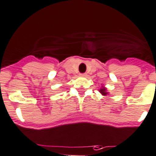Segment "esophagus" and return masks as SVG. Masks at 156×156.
I'll use <instances>...</instances> for the list:
<instances>
[{"label":"esophagus","mask_w":156,"mask_h":156,"mask_svg":"<svg viewBox=\"0 0 156 156\" xmlns=\"http://www.w3.org/2000/svg\"><path fill=\"white\" fill-rule=\"evenodd\" d=\"M80 76H87V73H81Z\"/></svg>","instance_id":"1"}]
</instances>
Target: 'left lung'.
Masks as SVG:
<instances>
[{
	"label": "left lung",
	"instance_id": "obj_1",
	"mask_svg": "<svg viewBox=\"0 0 156 156\" xmlns=\"http://www.w3.org/2000/svg\"><path fill=\"white\" fill-rule=\"evenodd\" d=\"M99 92H100V93H101L102 95H103V96H106V95L108 94L107 90H106V89L104 87H102V88L99 90Z\"/></svg>",
	"mask_w": 156,
	"mask_h": 156
}]
</instances>
